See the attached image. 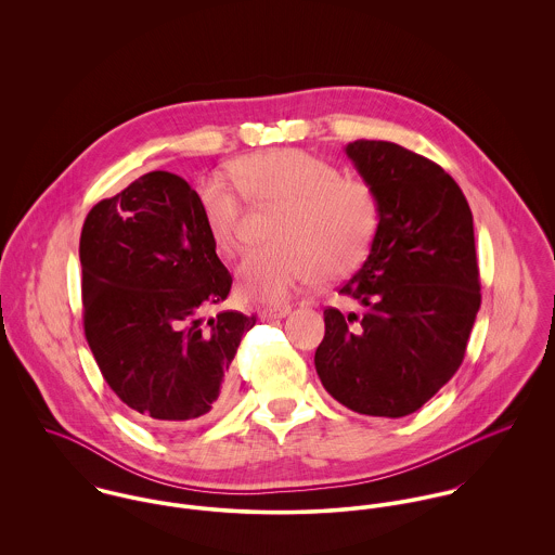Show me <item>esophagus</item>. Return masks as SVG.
<instances>
[{"label": "esophagus", "mask_w": 555, "mask_h": 555, "mask_svg": "<svg viewBox=\"0 0 555 555\" xmlns=\"http://www.w3.org/2000/svg\"><path fill=\"white\" fill-rule=\"evenodd\" d=\"M291 314V306H273V308H264L260 310V318L262 320H280Z\"/></svg>", "instance_id": "34e87169"}]
</instances>
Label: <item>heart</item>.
<instances>
[{"label": "heart", "instance_id": "1", "mask_svg": "<svg viewBox=\"0 0 555 555\" xmlns=\"http://www.w3.org/2000/svg\"><path fill=\"white\" fill-rule=\"evenodd\" d=\"M229 175L256 207L275 209L267 237L237 269L238 293L256 304L278 306L304 284L337 280L354 271L378 229V201L359 179L304 150H275L235 159ZM236 188V189H237ZM233 183L209 175L198 181L196 201L216 249H241V198Z\"/></svg>", "mask_w": 555, "mask_h": 555}]
</instances>
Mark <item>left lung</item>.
<instances>
[{
	"label": "left lung",
	"instance_id": "left-lung-1",
	"mask_svg": "<svg viewBox=\"0 0 555 555\" xmlns=\"http://www.w3.org/2000/svg\"><path fill=\"white\" fill-rule=\"evenodd\" d=\"M346 156L378 201L363 267L339 293L361 314L324 310L318 378L352 412H416L460 370L480 308L475 227L455 179L387 141H354Z\"/></svg>",
	"mask_w": 555,
	"mask_h": 555
}]
</instances>
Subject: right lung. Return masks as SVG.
<instances>
[{
	"mask_svg": "<svg viewBox=\"0 0 555 555\" xmlns=\"http://www.w3.org/2000/svg\"><path fill=\"white\" fill-rule=\"evenodd\" d=\"M85 337L126 405L158 425L207 418L231 397V363L256 318L220 312L233 278L196 192L154 170L100 201L82 224Z\"/></svg>",
	"mask_w": 555,
	"mask_h": 555,
	"instance_id": "1",
	"label": "right lung"
}]
</instances>
